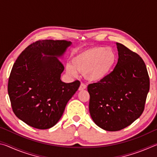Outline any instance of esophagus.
I'll return each mask as SVG.
<instances>
[{
	"mask_svg": "<svg viewBox=\"0 0 157 157\" xmlns=\"http://www.w3.org/2000/svg\"><path fill=\"white\" fill-rule=\"evenodd\" d=\"M86 87H87V86H86V84H83V83H81L80 86H79V91H82V90L86 89Z\"/></svg>",
	"mask_w": 157,
	"mask_h": 157,
	"instance_id": "esophagus-1",
	"label": "esophagus"
}]
</instances>
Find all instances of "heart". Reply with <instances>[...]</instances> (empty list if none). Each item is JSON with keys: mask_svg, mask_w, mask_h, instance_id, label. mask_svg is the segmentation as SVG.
<instances>
[{"mask_svg": "<svg viewBox=\"0 0 157 157\" xmlns=\"http://www.w3.org/2000/svg\"><path fill=\"white\" fill-rule=\"evenodd\" d=\"M117 61V56L111 48L96 46L78 52L71 60V65H66V72L75 75L83 73L84 78L92 83H98L109 75Z\"/></svg>", "mask_w": 157, "mask_h": 157, "instance_id": "heart-1", "label": "heart"}]
</instances>
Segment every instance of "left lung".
I'll list each match as a JSON object with an SVG mask.
<instances>
[{
	"mask_svg": "<svg viewBox=\"0 0 157 157\" xmlns=\"http://www.w3.org/2000/svg\"><path fill=\"white\" fill-rule=\"evenodd\" d=\"M118 63L105 80L88 86L89 112L100 128L116 132L125 128L144 110L150 78L139 55L116 43Z\"/></svg>",
	"mask_w": 157,
	"mask_h": 157,
	"instance_id": "obj_1",
	"label": "left lung"
}]
</instances>
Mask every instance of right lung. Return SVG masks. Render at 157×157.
Returning <instances> with one entry per match:
<instances>
[{"instance_id": "obj_1", "label": "right lung", "mask_w": 157, "mask_h": 157, "mask_svg": "<svg viewBox=\"0 0 157 157\" xmlns=\"http://www.w3.org/2000/svg\"><path fill=\"white\" fill-rule=\"evenodd\" d=\"M71 41L41 40L28 46L13 65L8 94L13 111L28 125L46 129L57 123L80 82L65 83L60 59Z\"/></svg>"}]
</instances>
